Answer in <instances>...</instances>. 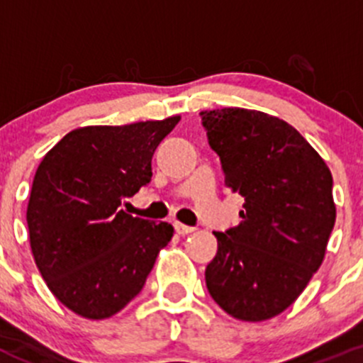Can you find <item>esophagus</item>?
Returning <instances> with one entry per match:
<instances>
[{"mask_svg":"<svg viewBox=\"0 0 363 363\" xmlns=\"http://www.w3.org/2000/svg\"><path fill=\"white\" fill-rule=\"evenodd\" d=\"M174 228H175V232L179 233V235H188V233L195 232V228H193V226L182 225V223H179V221L174 223Z\"/></svg>","mask_w":363,"mask_h":363,"instance_id":"1","label":"esophagus"}]
</instances>
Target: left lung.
Returning a JSON list of instances; mask_svg holds the SVG:
<instances>
[{
	"instance_id": "1",
	"label": "left lung",
	"mask_w": 363,
	"mask_h": 363,
	"mask_svg": "<svg viewBox=\"0 0 363 363\" xmlns=\"http://www.w3.org/2000/svg\"><path fill=\"white\" fill-rule=\"evenodd\" d=\"M200 116L226 188L244 199L240 225L214 232L207 290L237 320H270L298 298L323 263L335 223L332 174L279 117L239 107Z\"/></svg>"
}]
</instances>
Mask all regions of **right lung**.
<instances>
[{"instance_id": "1", "label": "right lung", "mask_w": 363, "mask_h": 363, "mask_svg": "<svg viewBox=\"0 0 363 363\" xmlns=\"http://www.w3.org/2000/svg\"><path fill=\"white\" fill-rule=\"evenodd\" d=\"M179 121L77 128L38 164L26 212L31 252L49 290L79 316L119 313L170 242L174 226L119 205L149 184L152 155Z\"/></svg>"}]
</instances>
